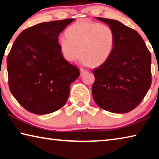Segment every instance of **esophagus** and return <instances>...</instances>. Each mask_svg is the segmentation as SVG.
<instances>
[{
	"mask_svg": "<svg viewBox=\"0 0 159 159\" xmlns=\"http://www.w3.org/2000/svg\"><path fill=\"white\" fill-rule=\"evenodd\" d=\"M80 73H81L82 74H83L84 73H85V72H87L88 71L86 69H82V68H80Z\"/></svg>",
	"mask_w": 159,
	"mask_h": 159,
	"instance_id": "34e87169",
	"label": "esophagus"
}]
</instances>
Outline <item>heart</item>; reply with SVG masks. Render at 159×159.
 I'll return each instance as SVG.
<instances>
[{
	"label": "heart",
	"instance_id": "heart-1",
	"mask_svg": "<svg viewBox=\"0 0 159 159\" xmlns=\"http://www.w3.org/2000/svg\"><path fill=\"white\" fill-rule=\"evenodd\" d=\"M61 36L58 44L64 57L74 61L83 55L85 64L99 66L109 60L114 47L115 35L109 25L90 21H78Z\"/></svg>",
	"mask_w": 159,
	"mask_h": 159
}]
</instances>
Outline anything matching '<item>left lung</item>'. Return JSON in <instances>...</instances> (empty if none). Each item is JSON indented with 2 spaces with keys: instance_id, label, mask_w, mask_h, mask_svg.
Here are the masks:
<instances>
[{
  "instance_id": "1",
  "label": "left lung",
  "mask_w": 159,
  "mask_h": 159,
  "mask_svg": "<svg viewBox=\"0 0 159 159\" xmlns=\"http://www.w3.org/2000/svg\"><path fill=\"white\" fill-rule=\"evenodd\" d=\"M114 32L112 54L93 71L92 93L101 109L123 114L138 107L152 84L151 53L140 35L120 21L97 17Z\"/></svg>"
}]
</instances>
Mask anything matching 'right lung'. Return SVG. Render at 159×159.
I'll list each match as a JSON object with an SVG mask.
<instances>
[{"label":"right lung","mask_w":159,"mask_h":159,"mask_svg":"<svg viewBox=\"0 0 159 159\" xmlns=\"http://www.w3.org/2000/svg\"><path fill=\"white\" fill-rule=\"evenodd\" d=\"M74 19L38 24L26 29L13 43L7 58L8 85L28 111L43 115L56 111L68 99L70 85L79 69L64 58L58 36Z\"/></svg>","instance_id":"obj_1"}]
</instances>
